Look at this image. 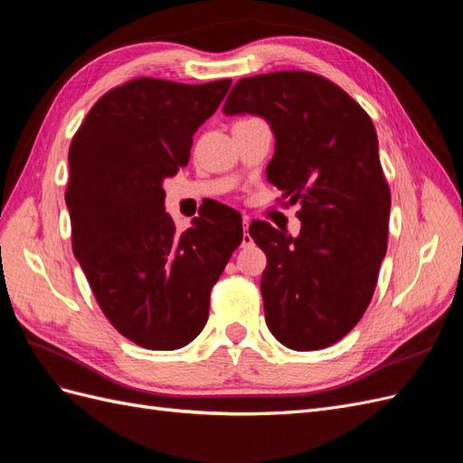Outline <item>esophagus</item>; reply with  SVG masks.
I'll use <instances>...</instances> for the list:
<instances>
[{"label": "esophagus", "mask_w": 463, "mask_h": 463, "mask_svg": "<svg viewBox=\"0 0 463 463\" xmlns=\"http://www.w3.org/2000/svg\"><path fill=\"white\" fill-rule=\"evenodd\" d=\"M243 240H241V247H249V245H253V237L249 235V218L245 216L243 218Z\"/></svg>", "instance_id": "34e87169"}]
</instances>
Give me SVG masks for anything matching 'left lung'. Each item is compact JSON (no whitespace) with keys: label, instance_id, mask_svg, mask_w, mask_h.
I'll return each instance as SVG.
<instances>
[{"label":"left lung","instance_id":"left-lung-1","mask_svg":"<svg viewBox=\"0 0 463 463\" xmlns=\"http://www.w3.org/2000/svg\"><path fill=\"white\" fill-rule=\"evenodd\" d=\"M226 116H259L276 138L266 179L299 203V235L253 222L264 250V317L296 352L342 340L367 311L386 255L390 189L367 111L334 82L305 71L241 79Z\"/></svg>","mask_w":463,"mask_h":463}]
</instances>
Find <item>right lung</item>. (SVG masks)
<instances>
[{
	"label": "right lung",
	"mask_w": 463,
	"mask_h": 463,
	"mask_svg": "<svg viewBox=\"0 0 463 463\" xmlns=\"http://www.w3.org/2000/svg\"><path fill=\"white\" fill-rule=\"evenodd\" d=\"M230 87L129 80L92 106L69 146L73 253L108 320L146 349L197 338L210 289L243 240L230 206L210 204L184 233L164 206V179L187 165L194 131Z\"/></svg>",
	"instance_id": "add662e5"
}]
</instances>
